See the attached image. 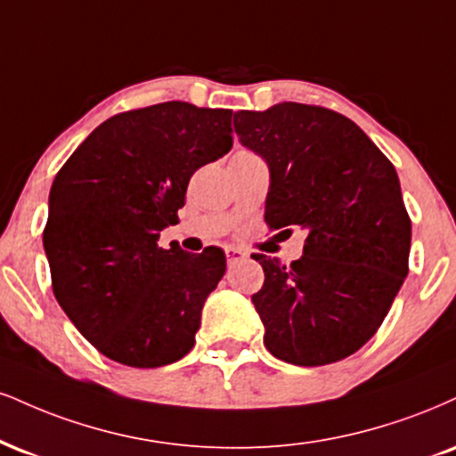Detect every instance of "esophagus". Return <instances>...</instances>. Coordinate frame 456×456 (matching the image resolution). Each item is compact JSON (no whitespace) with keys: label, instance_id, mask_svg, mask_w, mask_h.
<instances>
[{"label":"esophagus","instance_id":"esophagus-1","mask_svg":"<svg viewBox=\"0 0 456 456\" xmlns=\"http://www.w3.org/2000/svg\"><path fill=\"white\" fill-rule=\"evenodd\" d=\"M224 256H227V261L233 265V263L246 259V252L242 248H235V246H227V248H224Z\"/></svg>","mask_w":456,"mask_h":456}]
</instances>
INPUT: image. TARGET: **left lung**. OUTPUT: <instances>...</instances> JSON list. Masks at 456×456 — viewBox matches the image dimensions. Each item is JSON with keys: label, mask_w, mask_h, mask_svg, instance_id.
I'll use <instances>...</instances> for the list:
<instances>
[{"label": "left lung", "mask_w": 456, "mask_h": 456, "mask_svg": "<svg viewBox=\"0 0 456 456\" xmlns=\"http://www.w3.org/2000/svg\"><path fill=\"white\" fill-rule=\"evenodd\" d=\"M244 146L270 166L265 223L301 227V259L252 255L265 282L252 304L263 344L293 365L318 367L374 338L408 276L412 221L393 163L344 114L284 102L233 117Z\"/></svg>", "instance_id": "left-lung-1"}]
</instances>
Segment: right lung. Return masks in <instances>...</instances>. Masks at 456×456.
<instances>
[{"label": "right lung", "instance_id": "right-lung-1", "mask_svg": "<svg viewBox=\"0 0 456 456\" xmlns=\"http://www.w3.org/2000/svg\"><path fill=\"white\" fill-rule=\"evenodd\" d=\"M232 110L166 102L97 127L54 175L42 240L53 293L103 356L161 367L195 346L224 252L159 246L191 175L233 144Z\"/></svg>", "mask_w": 456, "mask_h": 456}]
</instances>
